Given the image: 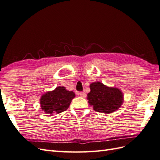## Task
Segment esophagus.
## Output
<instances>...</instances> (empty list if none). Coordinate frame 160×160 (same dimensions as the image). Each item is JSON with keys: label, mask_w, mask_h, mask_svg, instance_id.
<instances>
[{"label": "esophagus", "mask_w": 160, "mask_h": 160, "mask_svg": "<svg viewBox=\"0 0 160 160\" xmlns=\"http://www.w3.org/2000/svg\"><path fill=\"white\" fill-rule=\"evenodd\" d=\"M78 94L81 97H83V98L86 97V93L84 92H80Z\"/></svg>", "instance_id": "obj_1"}]
</instances>
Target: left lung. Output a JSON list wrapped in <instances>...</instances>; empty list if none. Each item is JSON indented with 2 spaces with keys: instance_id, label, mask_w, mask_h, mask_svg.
<instances>
[{
  "instance_id": "left-lung-1",
  "label": "left lung",
  "mask_w": 160,
  "mask_h": 160,
  "mask_svg": "<svg viewBox=\"0 0 160 160\" xmlns=\"http://www.w3.org/2000/svg\"><path fill=\"white\" fill-rule=\"evenodd\" d=\"M90 88L87 99L96 112L112 113L119 109L124 101L123 94L118 88L106 87L99 82L92 83Z\"/></svg>"
}]
</instances>
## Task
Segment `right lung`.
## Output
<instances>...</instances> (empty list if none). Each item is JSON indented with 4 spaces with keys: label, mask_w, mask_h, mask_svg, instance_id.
<instances>
[{
    "label": "right lung",
    "mask_w": 160,
    "mask_h": 160,
    "mask_svg": "<svg viewBox=\"0 0 160 160\" xmlns=\"http://www.w3.org/2000/svg\"><path fill=\"white\" fill-rule=\"evenodd\" d=\"M75 97L73 91H68L63 87H57L41 97L40 106L45 113L51 116L65 111Z\"/></svg>",
    "instance_id": "right-lung-1"
}]
</instances>
